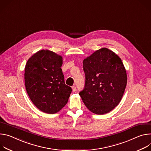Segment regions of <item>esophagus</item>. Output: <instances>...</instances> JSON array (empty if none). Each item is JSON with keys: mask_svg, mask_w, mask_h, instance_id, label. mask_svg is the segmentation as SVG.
<instances>
[{"mask_svg": "<svg viewBox=\"0 0 151 151\" xmlns=\"http://www.w3.org/2000/svg\"><path fill=\"white\" fill-rule=\"evenodd\" d=\"M72 90H73V92H76V86H73L72 87Z\"/></svg>", "mask_w": 151, "mask_h": 151, "instance_id": "34e87169", "label": "esophagus"}]
</instances>
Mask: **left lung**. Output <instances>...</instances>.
<instances>
[{
	"label": "left lung",
	"mask_w": 151,
	"mask_h": 151,
	"mask_svg": "<svg viewBox=\"0 0 151 151\" xmlns=\"http://www.w3.org/2000/svg\"><path fill=\"white\" fill-rule=\"evenodd\" d=\"M86 81L79 93L83 102L92 113L104 114L121 102L127 75L121 59L107 48H101L83 61Z\"/></svg>",
	"instance_id": "1"
}]
</instances>
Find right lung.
<instances>
[{
    "instance_id": "add662e5",
    "label": "right lung",
    "mask_w": 151,
    "mask_h": 151,
    "mask_svg": "<svg viewBox=\"0 0 151 151\" xmlns=\"http://www.w3.org/2000/svg\"><path fill=\"white\" fill-rule=\"evenodd\" d=\"M62 57L48 50H41L27 60L24 68L27 93L40 110L48 114L59 111L72 91L65 84L61 69Z\"/></svg>"
}]
</instances>
